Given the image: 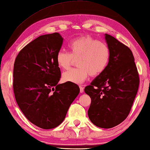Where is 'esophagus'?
Segmentation results:
<instances>
[{
  "instance_id": "obj_1",
  "label": "esophagus",
  "mask_w": 150,
  "mask_h": 150,
  "mask_svg": "<svg viewBox=\"0 0 150 150\" xmlns=\"http://www.w3.org/2000/svg\"><path fill=\"white\" fill-rule=\"evenodd\" d=\"M79 88H80V93H83V91H84V88L83 87H81V86H79Z\"/></svg>"
}]
</instances>
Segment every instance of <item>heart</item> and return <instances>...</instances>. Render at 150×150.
Returning <instances> with one entry per match:
<instances>
[{
	"mask_svg": "<svg viewBox=\"0 0 150 150\" xmlns=\"http://www.w3.org/2000/svg\"><path fill=\"white\" fill-rule=\"evenodd\" d=\"M68 47L70 53L63 50L58 52L55 57L57 65L61 69H67L73 59H78V68L63 73L62 80L64 82L81 84L89 75L95 77L102 74L110 62L108 45L90 35H83L71 40Z\"/></svg>",
	"mask_w": 150,
	"mask_h": 150,
	"instance_id": "heart-1",
	"label": "heart"
}]
</instances>
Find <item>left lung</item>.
I'll use <instances>...</instances> for the list:
<instances>
[{
    "instance_id": "left-lung-1",
    "label": "left lung",
    "mask_w": 150,
    "mask_h": 150,
    "mask_svg": "<svg viewBox=\"0 0 150 150\" xmlns=\"http://www.w3.org/2000/svg\"><path fill=\"white\" fill-rule=\"evenodd\" d=\"M110 50L107 68L85 88L91 98L90 120L102 128H111L128 116L139 87V74L130 48L105 34Z\"/></svg>"
}]
</instances>
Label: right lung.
<instances>
[{
  "label": "right lung",
  "instance_id": "add662e5",
  "mask_svg": "<svg viewBox=\"0 0 150 150\" xmlns=\"http://www.w3.org/2000/svg\"><path fill=\"white\" fill-rule=\"evenodd\" d=\"M63 38L59 33L40 35L20 50L15 59L13 89L16 103L30 122L42 129L59 125L80 89L77 84H58L55 61Z\"/></svg>",
  "mask_w": 150,
  "mask_h": 150
}]
</instances>
